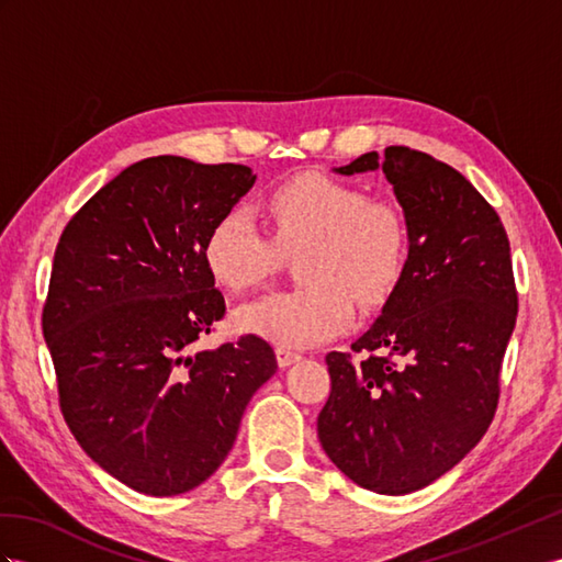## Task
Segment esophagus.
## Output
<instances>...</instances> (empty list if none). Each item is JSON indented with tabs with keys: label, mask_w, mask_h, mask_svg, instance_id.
<instances>
[{
	"label": "esophagus",
	"mask_w": 562,
	"mask_h": 562,
	"mask_svg": "<svg viewBox=\"0 0 562 562\" xmlns=\"http://www.w3.org/2000/svg\"><path fill=\"white\" fill-rule=\"evenodd\" d=\"M276 356H278V363H280V368H290V366H294V363H299V361H301V353L290 351V349H282V347H278Z\"/></svg>",
	"instance_id": "obj_1"
}]
</instances>
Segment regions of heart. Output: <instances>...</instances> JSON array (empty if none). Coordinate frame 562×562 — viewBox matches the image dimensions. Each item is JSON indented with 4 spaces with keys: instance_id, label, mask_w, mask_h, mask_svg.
I'll use <instances>...</instances> for the list:
<instances>
[{
    "instance_id": "b5f03b06",
    "label": "heart",
    "mask_w": 562,
    "mask_h": 562,
    "mask_svg": "<svg viewBox=\"0 0 562 562\" xmlns=\"http://www.w3.org/2000/svg\"><path fill=\"white\" fill-rule=\"evenodd\" d=\"M272 239L244 209H229L204 239L201 258L211 280L241 294L261 284L278 263V249L299 256L306 284L244 304L233 323L244 335L282 349H306L341 335L353 323V294L382 304L408 261V225L386 199L325 176H299L266 199Z\"/></svg>"
}]
</instances>
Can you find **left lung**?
I'll return each mask as SVG.
<instances>
[{
    "label": "left lung",
    "instance_id": "obj_1",
    "mask_svg": "<svg viewBox=\"0 0 562 562\" xmlns=\"http://www.w3.org/2000/svg\"><path fill=\"white\" fill-rule=\"evenodd\" d=\"M382 168L408 225V261L349 353L325 356L318 415L329 460L358 486L401 496L439 480L484 437L517 318L510 244L498 213L429 154L368 151L339 176Z\"/></svg>",
    "mask_w": 562,
    "mask_h": 562
}]
</instances>
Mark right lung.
Masks as SVG:
<instances>
[{
    "label": "right lung",
    "instance_id": "add662e5",
    "mask_svg": "<svg viewBox=\"0 0 562 562\" xmlns=\"http://www.w3.org/2000/svg\"><path fill=\"white\" fill-rule=\"evenodd\" d=\"M254 182L239 164L144 158L70 218L56 247L42 333L64 418L82 451L139 494L206 482L278 370L254 335L192 353L225 313L204 239Z\"/></svg>",
    "mask_w": 562,
    "mask_h": 562
}]
</instances>
